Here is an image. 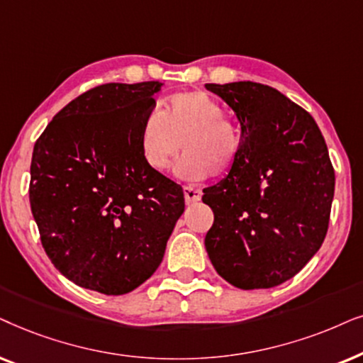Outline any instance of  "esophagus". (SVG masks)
I'll list each match as a JSON object with an SVG mask.
<instances>
[{"label":"esophagus","mask_w":363,"mask_h":363,"mask_svg":"<svg viewBox=\"0 0 363 363\" xmlns=\"http://www.w3.org/2000/svg\"><path fill=\"white\" fill-rule=\"evenodd\" d=\"M202 197V191L194 186H184V199L186 204H196Z\"/></svg>","instance_id":"34e87169"}]
</instances>
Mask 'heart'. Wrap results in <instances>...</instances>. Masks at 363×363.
Masks as SVG:
<instances>
[{"label": "heart", "mask_w": 363, "mask_h": 363, "mask_svg": "<svg viewBox=\"0 0 363 363\" xmlns=\"http://www.w3.org/2000/svg\"><path fill=\"white\" fill-rule=\"evenodd\" d=\"M176 174L201 181L212 172L224 174L238 156L239 139L224 108L201 91L177 93L151 113L139 129V149L149 169L162 172L181 151Z\"/></svg>", "instance_id": "1"}]
</instances>
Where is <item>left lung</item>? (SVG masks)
<instances>
[{"mask_svg":"<svg viewBox=\"0 0 363 363\" xmlns=\"http://www.w3.org/2000/svg\"><path fill=\"white\" fill-rule=\"evenodd\" d=\"M240 123L227 176L204 189L206 250L234 287L270 289L301 272L325 239L335 189L327 144L306 109L270 86L206 84Z\"/></svg>","mask_w":363,"mask_h":363,"instance_id":"1","label":"left lung"}]
</instances>
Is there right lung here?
<instances>
[{
  "mask_svg": "<svg viewBox=\"0 0 363 363\" xmlns=\"http://www.w3.org/2000/svg\"><path fill=\"white\" fill-rule=\"evenodd\" d=\"M162 83L86 91L38 138L30 202L41 244L76 286L106 296L134 291L162 262L184 192L147 167L139 129Z\"/></svg>",
  "mask_w": 363,
  "mask_h": 363,
  "instance_id": "obj_1",
  "label": "right lung"
}]
</instances>
